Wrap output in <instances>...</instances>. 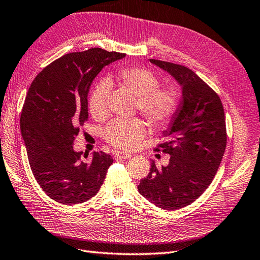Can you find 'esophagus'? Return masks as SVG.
<instances>
[{
	"instance_id": "1",
	"label": "esophagus",
	"mask_w": 260,
	"mask_h": 260,
	"mask_svg": "<svg viewBox=\"0 0 260 260\" xmlns=\"http://www.w3.org/2000/svg\"><path fill=\"white\" fill-rule=\"evenodd\" d=\"M115 157L119 159H129L132 158V155L129 152H126V151H117L115 152Z\"/></svg>"
}]
</instances>
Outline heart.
Instances as JSON below:
<instances>
[{
	"label": "heart",
	"mask_w": 260,
	"mask_h": 260,
	"mask_svg": "<svg viewBox=\"0 0 260 260\" xmlns=\"http://www.w3.org/2000/svg\"><path fill=\"white\" fill-rule=\"evenodd\" d=\"M119 82L137 96L136 108L156 126L165 127L174 117L180 105V96L175 88L159 86L154 72L142 67H127L118 73ZM111 83L99 82L89 98V110L93 117L103 118L108 114ZM148 134V127L139 118H116L104 129L103 136L111 145L123 149H136Z\"/></svg>",
	"instance_id": "1"
}]
</instances>
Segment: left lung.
I'll return each mask as SVG.
<instances>
[{"label": "left lung", "instance_id": "left-lung-1", "mask_svg": "<svg viewBox=\"0 0 260 260\" xmlns=\"http://www.w3.org/2000/svg\"><path fill=\"white\" fill-rule=\"evenodd\" d=\"M182 86V101L169 128L167 142L156 151L169 154V165L158 169L151 161L138 192L162 210L181 209L208 189L228 142L223 104L217 93L187 67L150 59Z\"/></svg>", "mask_w": 260, "mask_h": 260}]
</instances>
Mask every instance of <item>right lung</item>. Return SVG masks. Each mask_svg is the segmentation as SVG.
Returning <instances> with one entry per match:
<instances>
[{
	"label": "right lung",
	"mask_w": 260,
	"mask_h": 260,
	"mask_svg": "<svg viewBox=\"0 0 260 260\" xmlns=\"http://www.w3.org/2000/svg\"><path fill=\"white\" fill-rule=\"evenodd\" d=\"M126 55L102 48L71 52L38 73L23 105L21 132L32 175L56 202L71 205L94 197L113 162L103 151L73 150L88 119V93L105 66Z\"/></svg>",
	"instance_id": "1"
}]
</instances>
